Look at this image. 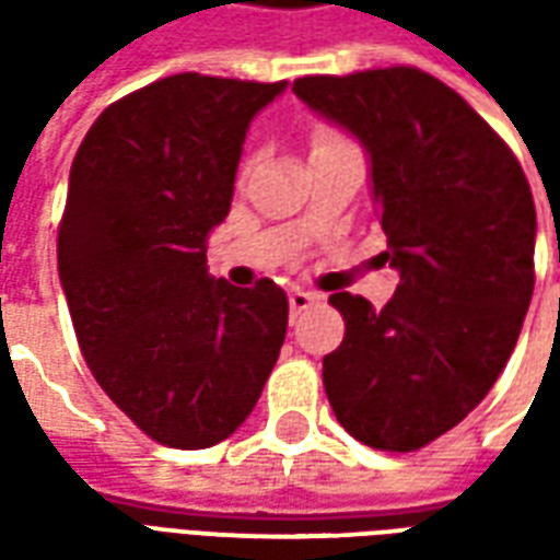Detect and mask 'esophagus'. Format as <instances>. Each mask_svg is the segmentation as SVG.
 <instances>
[{
    "mask_svg": "<svg viewBox=\"0 0 560 560\" xmlns=\"http://www.w3.org/2000/svg\"><path fill=\"white\" fill-rule=\"evenodd\" d=\"M320 296L312 291H300V288H293L291 293H288V303H291V315H300V312H305L308 305H315Z\"/></svg>",
    "mask_w": 560,
    "mask_h": 560,
    "instance_id": "34e87169",
    "label": "esophagus"
}]
</instances>
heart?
<instances>
[{
	"mask_svg": "<svg viewBox=\"0 0 560 560\" xmlns=\"http://www.w3.org/2000/svg\"><path fill=\"white\" fill-rule=\"evenodd\" d=\"M336 138H339V135H336L329 126H315V131H312V143H315V147L329 143V140H336Z\"/></svg>",
	"mask_w": 560,
	"mask_h": 560,
	"instance_id": "1",
	"label": "heart"
}]
</instances>
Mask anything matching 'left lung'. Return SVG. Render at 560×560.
<instances>
[{
  "mask_svg": "<svg viewBox=\"0 0 560 560\" xmlns=\"http://www.w3.org/2000/svg\"><path fill=\"white\" fill-rule=\"evenodd\" d=\"M293 92L369 149L399 269L384 308L329 296L345 339L324 357V389L357 441L413 453L486 399L516 348L534 293L530 185L501 135L420 68L308 74Z\"/></svg>",
  "mask_w": 560,
  "mask_h": 560,
  "instance_id": "8db88e82",
  "label": "left lung"
}]
</instances>
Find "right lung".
I'll return each mask as SVG.
<instances>
[{
  "label": "right lung",
  "mask_w": 560,
  "mask_h": 560,
  "mask_svg": "<svg viewBox=\"0 0 560 560\" xmlns=\"http://www.w3.org/2000/svg\"><path fill=\"white\" fill-rule=\"evenodd\" d=\"M284 80L171 74L128 92L80 143L56 255L98 387L152 441L203 450L260 399L288 332L276 281L212 279L245 128Z\"/></svg>",
  "instance_id": "add662e5"
}]
</instances>
